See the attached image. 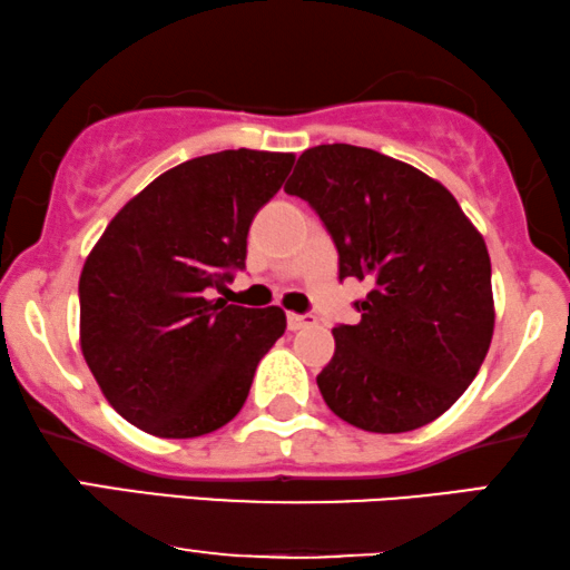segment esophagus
Segmentation results:
<instances>
[{
	"label": "esophagus",
	"mask_w": 570,
	"mask_h": 570,
	"mask_svg": "<svg viewBox=\"0 0 570 570\" xmlns=\"http://www.w3.org/2000/svg\"><path fill=\"white\" fill-rule=\"evenodd\" d=\"M311 324H316L314 314H287V330L298 332L303 326H311Z\"/></svg>",
	"instance_id": "1"
}]
</instances>
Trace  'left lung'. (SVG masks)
<instances>
[{
    "mask_svg": "<svg viewBox=\"0 0 570 570\" xmlns=\"http://www.w3.org/2000/svg\"><path fill=\"white\" fill-rule=\"evenodd\" d=\"M285 191L322 217L340 279L368 283L361 322L332 330L334 355L316 376L326 407L368 433L433 423L493 340L485 238L446 186L368 147H311Z\"/></svg>",
    "mask_w": 570,
    "mask_h": 570,
    "instance_id": "8db88e82",
    "label": "left lung"
}]
</instances>
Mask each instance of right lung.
I'll return each instance as SVG.
<instances>
[{
    "label": "right lung",
    "mask_w": 570,
    "mask_h": 570,
    "mask_svg": "<svg viewBox=\"0 0 570 570\" xmlns=\"http://www.w3.org/2000/svg\"><path fill=\"white\" fill-rule=\"evenodd\" d=\"M293 153L186 160L124 205L80 275V347L108 404L158 439H197L244 407L285 311L228 306L207 291L246 267L254 215Z\"/></svg>",
    "instance_id": "1"
}]
</instances>
